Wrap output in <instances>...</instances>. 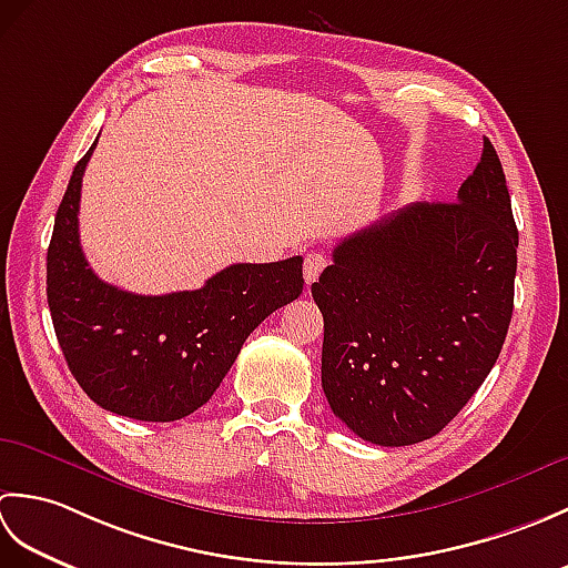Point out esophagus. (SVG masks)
<instances>
[{
	"label": "esophagus",
	"mask_w": 568,
	"mask_h": 568,
	"mask_svg": "<svg viewBox=\"0 0 568 568\" xmlns=\"http://www.w3.org/2000/svg\"><path fill=\"white\" fill-rule=\"evenodd\" d=\"M324 268H327V256L320 251H310L305 256V283L307 285L315 283Z\"/></svg>",
	"instance_id": "1"
}]
</instances>
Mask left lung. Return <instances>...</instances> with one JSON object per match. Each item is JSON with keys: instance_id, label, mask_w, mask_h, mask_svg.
Segmentation results:
<instances>
[{"instance_id": "8db88e82", "label": "left lung", "mask_w": 568, "mask_h": 568, "mask_svg": "<svg viewBox=\"0 0 568 568\" xmlns=\"http://www.w3.org/2000/svg\"><path fill=\"white\" fill-rule=\"evenodd\" d=\"M332 256L312 283L332 413L371 444L434 437L496 366L513 317L517 226L493 143L456 202L381 216Z\"/></svg>"}]
</instances>
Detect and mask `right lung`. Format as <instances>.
Listing matches in <instances>:
<instances>
[{
  "instance_id": "1",
  "label": "right lung",
  "mask_w": 568,
  "mask_h": 568,
  "mask_svg": "<svg viewBox=\"0 0 568 568\" xmlns=\"http://www.w3.org/2000/svg\"><path fill=\"white\" fill-rule=\"evenodd\" d=\"M78 161L55 214L45 293L68 368L90 400L143 422L183 419L210 400L258 324L303 293V258L234 263L200 291L136 295L100 281L78 232Z\"/></svg>"
}]
</instances>
